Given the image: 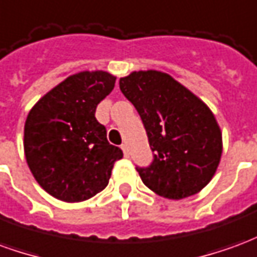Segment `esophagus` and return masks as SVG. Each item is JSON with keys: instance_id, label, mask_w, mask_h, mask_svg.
Segmentation results:
<instances>
[{"instance_id": "obj_1", "label": "esophagus", "mask_w": 257, "mask_h": 257, "mask_svg": "<svg viewBox=\"0 0 257 257\" xmlns=\"http://www.w3.org/2000/svg\"><path fill=\"white\" fill-rule=\"evenodd\" d=\"M121 149H122V151H123V156H125V157H129L128 147H126V145H122V146H121Z\"/></svg>"}]
</instances>
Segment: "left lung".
Returning <instances> with one entry per match:
<instances>
[{
	"instance_id": "left-lung-1",
	"label": "left lung",
	"mask_w": 257,
	"mask_h": 257,
	"mask_svg": "<svg viewBox=\"0 0 257 257\" xmlns=\"http://www.w3.org/2000/svg\"><path fill=\"white\" fill-rule=\"evenodd\" d=\"M119 89L139 112L154 160L136 168L142 182L164 198L199 193L213 178L223 143L213 112L169 74L134 71Z\"/></svg>"
}]
</instances>
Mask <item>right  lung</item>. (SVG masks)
I'll list each match as a JSON object with an SVG mask.
<instances>
[{
    "label": "right lung",
    "instance_id": "right-lung-1",
    "mask_svg": "<svg viewBox=\"0 0 257 257\" xmlns=\"http://www.w3.org/2000/svg\"><path fill=\"white\" fill-rule=\"evenodd\" d=\"M115 84L106 71L70 75L37 101L25 123V156L38 184L55 198L81 202L106 189L122 150L107 142L96 107Z\"/></svg>",
    "mask_w": 257,
    "mask_h": 257
}]
</instances>
